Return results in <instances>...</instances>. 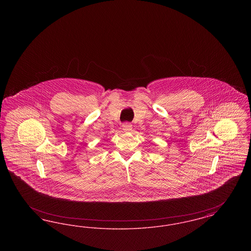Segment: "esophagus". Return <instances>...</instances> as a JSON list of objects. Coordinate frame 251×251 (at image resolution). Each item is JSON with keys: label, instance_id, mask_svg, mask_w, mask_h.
Returning <instances> with one entry per match:
<instances>
[{"label": "esophagus", "instance_id": "obj_1", "mask_svg": "<svg viewBox=\"0 0 251 251\" xmlns=\"http://www.w3.org/2000/svg\"><path fill=\"white\" fill-rule=\"evenodd\" d=\"M131 128H132V127H131V124L130 122H124V123L122 124V129H123V131H131Z\"/></svg>", "mask_w": 251, "mask_h": 251}]
</instances>
